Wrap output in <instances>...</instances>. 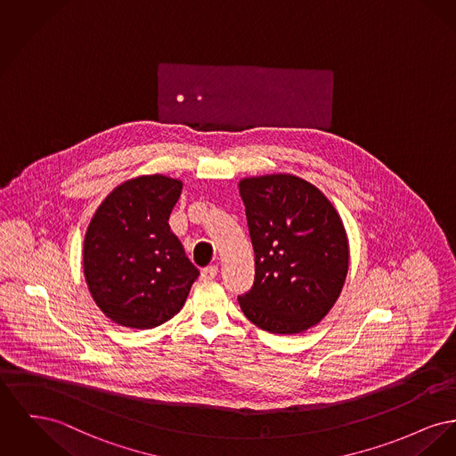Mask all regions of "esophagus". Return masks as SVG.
<instances>
[{
  "mask_svg": "<svg viewBox=\"0 0 456 456\" xmlns=\"http://www.w3.org/2000/svg\"><path fill=\"white\" fill-rule=\"evenodd\" d=\"M216 273H218V267L216 265H210V267L201 270V279L203 281H210V279L216 277Z\"/></svg>",
  "mask_w": 456,
  "mask_h": 456,
  "instance_id": "obj_1",
  "label": "esophagus"
}]
</instances>
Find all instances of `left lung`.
<instances>
[{
	"instance_id": "8db88e82",
	"label": "left lung",
	"mask_w": 456,
	"mask_h": 456,
	"mask_svg": "<svg viewBox=\"0 0 456 456\" xmlns=\"http://www.w3.org/2000/svg\"><path fill=\"white\" fill-rule=\"evenodd\" d=\"M255 282L240 296L246 319L272 334H299L334 306L346 281L348 236L332 203L291 174L240 181Z\"/></svg>"
}]
</instances>
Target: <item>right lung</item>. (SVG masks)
<instances>
[{
	"label": "right lung",
	"mask_w": 456,
	"mask_h": 456,
	"mask_svg": "<svg viewBox=\"0 0 456 456\" xmlns=\"http://www.w3.org/2000/svg\"><path fill=\"white\" fill-rule=\"evenodd\" d=\"M183 183L141 175L113 189L84 238V277L110 321L153 329L186 303L200 272L170 231L168 216Z\"/></svg>",
	"instance_id": "right-lung-1"
}]
</instances>
